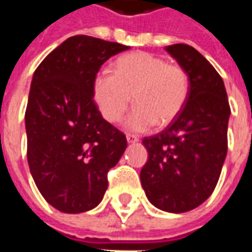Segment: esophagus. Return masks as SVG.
Wrapping results in <instances>:
<instances>
[{"mask_svg":"<svg viewBox=\"0 0 252 252\" xmlns=\"http://www.w3.org/2000/svg\"><path fill=\"white\" fill-rule=\"evenodd\" d=\"M126 142L128 143H136L139 142V137L135 135H126Z\"/></svg>","mask_w":252,"mask_h":252,"instance_id":"esophagus-1","label":"esophagus"}]
</instances>
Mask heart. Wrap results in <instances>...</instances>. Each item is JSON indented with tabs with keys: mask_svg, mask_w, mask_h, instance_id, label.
<instances>
[{
	"mask_svg": "<svg viewBox=\"0 0 252 252\" xmlns=\"http://www.w3.org/2000/svg\"><path fill=\"white\" fill-rule=\"evenodd\" d=\"M94 101L109 123H117L131 101L133 109L124 126L144 132L166 126L178 116L189 95L188 72L150 52H133L117 59L115 74L99 71L93 82Z\"/></svg>",
	"mask_w": 252,
	"mask_h": 252,
	"instance_id": "b5f03b06",
	"label": "heart"
}]
</instances>
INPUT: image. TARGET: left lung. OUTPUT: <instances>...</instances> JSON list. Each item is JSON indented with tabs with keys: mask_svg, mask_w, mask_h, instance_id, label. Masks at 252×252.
Here are the masks:
<instances>
[{
	"mask_svg": "<svg viewBox=\"0 0 252 252\" xmlns=\"http://www.w3.org/2000/svg\"><path fill=\"white\" fill-rule=\"evenodd\" d=\"M189 77V95L166 129L143 139L148 160L140 181L158 209L184 213L213 193L227 157V92L215 67L188 44L164 48Z\"/></svg>",
	"mask_w": 252,
	"mask_h": 252,
	"instance_id": "obj_1",
	"label": "left lung"
}]
</instances>
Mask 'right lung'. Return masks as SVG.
I'll return each mask as SVG.
<instances>
[{
	"label": "right lung",
	"mask_w": 252,
	"mask_h": 252,
	"mask_svg": "<svg viewBox=\"0 0 252 252\" xmlns=\"http://www.w3.org/2000/svg\"><path fill=\"white\" fill-rule=\"evenodd\" d=\"M131 47L92 36L68 37L33 72L25 110L27 158L46 201L63 213L98 205L126 135L94 104L93 82L110 57Z\"/></svg>",
	"instance_id": "add662e5"
}]
</instances>
